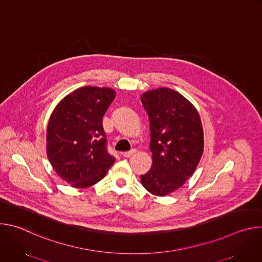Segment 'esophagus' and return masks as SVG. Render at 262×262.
Listing matches in <instances>:
<instances>
[{"label":"esophagus","mask_w":262,"mask_h":262,"mask_svg":"<svg viewBox=\"0 0 262 262\" xmlns=\"http://www.w3.org/2000/svg\"><path fill=\"white\" fill-rule=\"evenodd\" d=\"M136 154H137V150H136V149H133V150H130V151L123 152L122 156H123L124 158H130L132 156H134V155H136Z\"/></svg>","instance_id":"obj_1"}]
</instances>
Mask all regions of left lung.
<instances>
[{
	"instance_id": "8db88e82",
	"label": "left lung",
	"mask_w": 262,
	"mask_h": 262,
	"mask_svg": "<svg viewBox=\"0 0 262 262\" xmlns=\"http://www.w3.org/2000/svg\"><path fill=\"white\" fill-rule=\"evenodd\" d=\"M141 101L149 118L152 154V166L141 182L149 193L166 196L197 169L204 149L201 118L190 100L167 87L144 92Z\"/></svg>"
}]
</instances>
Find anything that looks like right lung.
<instances>
[{"mask_svg": "<svg viewBox=\"0 0 262 262\" xmlns=\"http://www.w3.org/2000/svg\"><path fill=\"white\" fill-rule=\"evenodd\" d=\"M116 92L85 86L72 91L54 108L47 128V155L57 175L72 188L100 181L115 163L106 151L102 117Z\"/></svg>", "mask_w": 262, "mask_h": 262, "instance_id": "right-lung-1", "label": "right lung"}]
</instances>
